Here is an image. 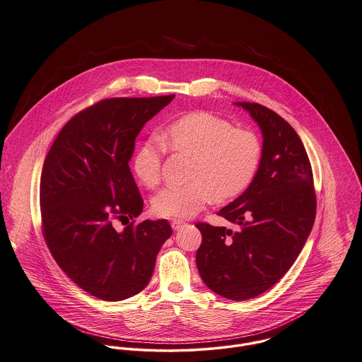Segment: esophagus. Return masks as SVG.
I'll return each mask as SVG.
<instances>
[{
    "label": "esophagus",
    "instance_id": "obj_1",
    "mask_svg": "<svg viewBox=\"0 0 362 362\" xmlns=\"http://www.w3.org/2000/svg\"><path fill=\"white\" fill-rule=\"evenodd\" d=\"M182 227H185V223H184V221L174 220V221L171 223V228H173V230H182Z\"/></svg>",
    "mask_w": 362,
    "mask_h": 362
}]
</instances>
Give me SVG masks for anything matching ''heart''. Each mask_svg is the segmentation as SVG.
Instances as JSON below:
<instances>
[{"label": "heart", "mask_w": 362, "mask_h": 362, "mask_svg": "<svg viewBox=\"0 0 362 362\" xmlns=\"http://www.w3.org/2000/svg\"><path fill=\"white\" fill-rule=\"evenodd\" d=\"M160 141L175 153L194 156L188 174L191 182L165 188L153 197V211L163 218H191L214 199L224 203L240 197L262 159V144L255 132L232 129L228 120L207 112L173 122ZM163 152L162 144L149 141L135 153L132 171L142 185L155 188L160 182Z\"/></svg>", "instance_id": "1"}]
</instances>
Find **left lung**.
Returning a JSON list of instances; mask_svg holds the SVG:
<instances>
[{"label":"left lung","instance_id":"left-lung-1","mask_svg":"<svg viewBox=\"0 0 362 362\" xmlns=\"http://www.w3.org/2000/svg\"><path fill=\"white\" fill-rule=\"evenodd\" d=\"M263 135L262 159L249 188L218 211L236 230L197 223L199 274L213 292L247 300L272 288L296 262L317 210L313 170L301 139L279 115L235 102Z\"/></svg>","mask_w":362,"mask_h":362}]
</instances>
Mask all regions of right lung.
<instances>
[{
  "label": "right lung",
  "mask_w": 362,
  "mask_h": 362,
  "mask_svg": "<svg viewBox=\"0 0 362 362\" xmlns=\"http://www.w3.org/2000/svg\"><path fill=\"white\" fill-rule=\"evenodd\" d=\"M174 95L100 100L70 119L41 171L44 238L55 262L84 292L106 301L139 293L173 230L167 220L115 228L142 213L129 162L135 138Z\"/></svg>",
  "instance_id": "1"
}]
</instances>
